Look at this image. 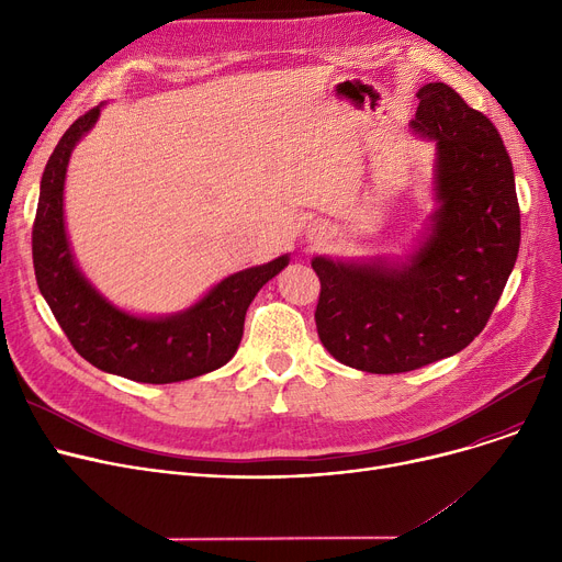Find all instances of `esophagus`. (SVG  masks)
Instances as JSON below:
<instances>
[{
	"label": "esophagus",
	"instance_id": "34e87169",
	"mask_svg": "<svg viewBox=\"0 0 562 562\" xmlns=\"http://www.w3.org/2000/svg\"><path fill=\"white\" fill-rule=\"evenodd\" d=\"M328 234V227L326 225H321V223H314V225H310V229H307V236H310V241L312 239H321V236H326Z\"/></svg>",
	"mask_w": 562,
	"mask_h": 562
}]
</instances>
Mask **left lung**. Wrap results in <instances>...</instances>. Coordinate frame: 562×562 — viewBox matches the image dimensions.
<instances>
[{"instance_id": "obj_1", "label": "left lung", "mask_w": 562, "mask_h": 562, "mask_svg": "<svg viewBox=\"0 0 562 562\" xmlns=\"http://www.w3.org/2000/svg\"><path fill=\"white\" fill-rule=\"evenodd\" d=\"M417 98L409 127L435 143V212L415 250L405 259H312L318 339L367 373L415 371L467 348L519 252L515 172L496 127L441 81Z\"/></svg>"}]
</instances>
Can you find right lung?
<instances>
[{"mask_svg": "<svg viewBox=\"0 0 562 562\" xmlns=\"http://www.w3.org/2000/svg\"><path fill=\"white\" fill-rule=\"evenodd\" d=\"M102 106L77 117L45 166L32 234L38 289L79 356L106 373L168 385L216 371L234 358L252 299L284 269L289 255L227 276L198 303L168 316H138L106 301L79 271L64 218L70 155Z\"/></svg>", "mask_w": 562, "mask_h": 562, "instance_id": "obj_1", "label": "right lung"}]
</instances>
